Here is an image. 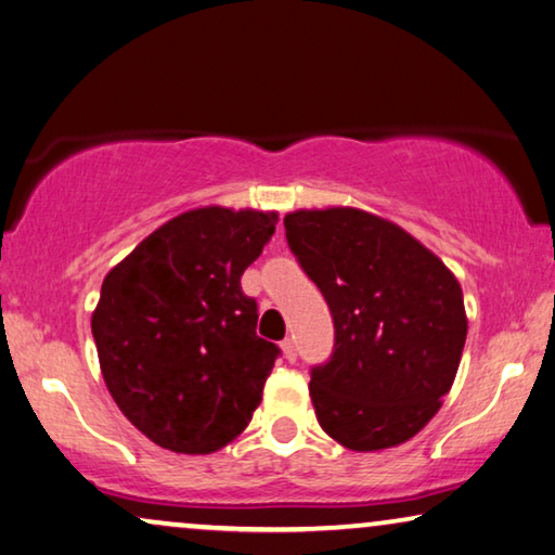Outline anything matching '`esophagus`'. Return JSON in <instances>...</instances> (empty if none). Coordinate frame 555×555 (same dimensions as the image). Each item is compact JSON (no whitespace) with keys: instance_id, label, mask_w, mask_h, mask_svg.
Segmentation results:
<instances>
[{"instance_id":"1","label":"esophagus","mask_w":555,"mask_h":555,"mask_svg":"<svg viewBox=\"0 0 555 555\" xmlns=\"http://www.w3.org/2000/svg\"><path fill=\"white\" fill-rule=\"evenodd\" d=\"M280 347H283V354H285V360L287 362H295V357H297V349H295V339H283V345H280Z\"/></svg>"}]
</instances>
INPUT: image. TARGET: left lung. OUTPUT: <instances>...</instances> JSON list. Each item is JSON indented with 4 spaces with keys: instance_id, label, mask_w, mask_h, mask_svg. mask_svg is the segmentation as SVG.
<instances>
[{
    "instance_id": "1",
    "label": "left lung",
    "mask_w": 555,
    "mask_h": 555,
    "mask_svg": "<svg viewBox=\"0 0 555 555\" xmlns=\"http://www.w3.org/2000/svg\"><path fill=\"white\" fill-rule=\"evenodd\" d=\"M285 235L335 322V352L310 379L320 426L352 451L404 444L454 385L462 285L404 228L360 208L293 210Z\"/></svg>"
}]
</instances>
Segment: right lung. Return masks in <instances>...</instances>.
I'll return each instance as SVG.
<instances>
[{
  "label": "right lung",
  "mask_w": 555,
  "mask_h": 555,
  "mask_svg": "<svg viewBox=\"0 0 555 555\" xmlns=\"http://www.w3.org/2000/svg\"><path fill=\"white\" fill-rule=\"evenodd\" d=\"M275 223V210H185L104 278L91 314L101 374L153 444L212 454L250 424L280 349L255 335L241 278Z\"/></svg>",
  "instance_id": "right-lung-1"
}]
</instances>
